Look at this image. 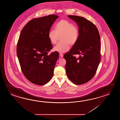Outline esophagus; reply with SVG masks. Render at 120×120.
<instances>
[{
	"mask_svg": "<svg viewBox=\"0 0 120 120\" xmlns=\"http://www.w3.org/2000/svg\"><path fill=\"white\" fill-rule=\"evenodd\" d=\"M60 56H61V57H63L64 56V54L62 53H60Z\"/></svg>",
	"mask_w": 120,
	"mask_h": 120,
	"instance_id": "esophagus-1",
	"label": "esophagus"
}]
</instances>
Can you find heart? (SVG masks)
Instances as JSON below:
<instances>
[{"mask_svg": "<svg viewBox=\"0 0 120 120\" xmlns=\"http://www.w3.org/2000/svg\"><path fill=\"white\" fill-rule=\"evenodd\" d=\"M79 32L76 26L66 20H62L55 24V30H51L48 33L49 39L53 44L57 42L59 36L62 41L59 42L54 47L55 51L64 53L69 49L70 44L76 43L79 38Z\"/></svg>", "mask_w": 120, "mask_h": 120, "instance_id": "b5f03b06", "label": "heart"}]
</instances>
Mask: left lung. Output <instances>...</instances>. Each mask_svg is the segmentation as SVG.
Wrapping results in <instances>:
<instances>
[{
    "instance_id": "1",
    "label": "left lung",
    "mask_w": 120,
    "mask_h": 120,
    "mask_svg": "<svg viewBox=\"0 0 120 120\" xmlns=\"http://www.w3.org/2000/svg\"><path fill=\"white\" fill-rule=\"evenodd\" d=\"M68 17L78 24L79 36L76 43L64 55L66 74L75 84H84L94 77L100 64V34L96 26L87 19L78 16ZM77 54L79 56L77 58Z\"/></svg>"
}]
</instances>
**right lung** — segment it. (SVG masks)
<instances>
[{
	"mask_svg": "<svg viewBox=\"0 0 120 120\" xmlns=\"http://www.w3.org/2000/svg\"><path fill=\"white\" fill-rule=\"evenodd\" d=\"M59 17L51 15L29 21L21 32L17 54L22 71L31 83L46 84L53 76L59 53L48 54L53 48L48 33Z\"/></svg>",
	"mask_w": 120,
	"mask_h": 120,
	"instance_id": "right-lung-1",
	"label": "right lung"
}]
</instances>
